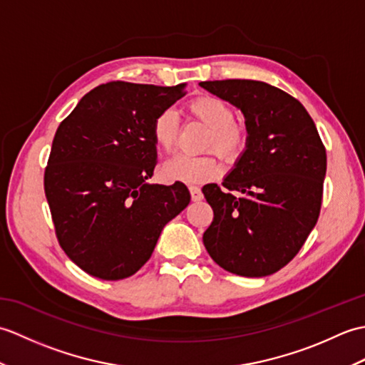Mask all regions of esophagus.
<instances>
[{
	"mask_svg": "<svg viewBox=\"0 0 365 365\" xmlns=\"http://www.w3.org/2000/svg\"><path fill=\"white\" fill-rule=\"evenodd\" d=\"M190 192H191V199L195 200V202H197V200H202V191H200L199 187H196V185H191L190 187Z\"/></svg>",
	"mask_w": 365,
	"mask_h": 365,
	"instance_id": "esophagus-1",
	"label": "esophagus"
}]
</instances>
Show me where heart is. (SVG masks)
<instances>
[{
    "instance_id": "b5f03b06",
    "label": "heart",
    "mask_w": 365,
    "mask_h": 365,
    "mask_svg": "<svg viewBox=\"0 0 365 365\" xmlns=\"http://www.w3.org/2000/svg\"><path fill=\"white\" fill-rule=\"evenodd\" d=\"M187 111L207 127L205 149H213L226 160H234L245 150L246 130L234 120V111L224 100L215 96H200L190 100ZM152 138L161 150L170 152L174 149L177 125L173 113L163 111L155 118ZM161 173L166 180L202 183L218 175L220 163L216 161L213 153L199 155V157L175 155L163 165Z\"/></svg>"
}]
</instances>
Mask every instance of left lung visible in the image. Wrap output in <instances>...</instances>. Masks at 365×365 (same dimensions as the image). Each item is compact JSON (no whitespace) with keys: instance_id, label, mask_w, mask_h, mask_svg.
<instances>
[{"instance_id":"1","label":"left lung","mask_w":365,"mask_h":365,"mask_svg":"<svg viewBox=\"0 0 365 365\" xmlns=\"http://www.w3.org/2000/svg\"><path fill=\"white\" fill-rule=\"evenodd\" d=\"M200 86L245 114L246 150L234 170L202 188L213 208L204 232L210 257L229 273L262 277L284 268L317 224L327 175V149L297 98L254 80Z\"/></svg>"}]
</instances>
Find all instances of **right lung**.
<instances>
[{"instance_id": "add662e5", "label": "right lung", "mask_w": 365, "mask_h": 365, "mask_svg": "<svg viewBox=\"0 0 365 365\" xmlns=\"http://www.w3.org/2000/svg\"><path fill=\"white\" fill-rule=\"evenodd\" d=\"M185 84H100L59 123L43 188L58 242L88 274L119 281L150 259L163 227L190 204L187 185H150L152 125Z\"/></svg>"}]
</instances>
